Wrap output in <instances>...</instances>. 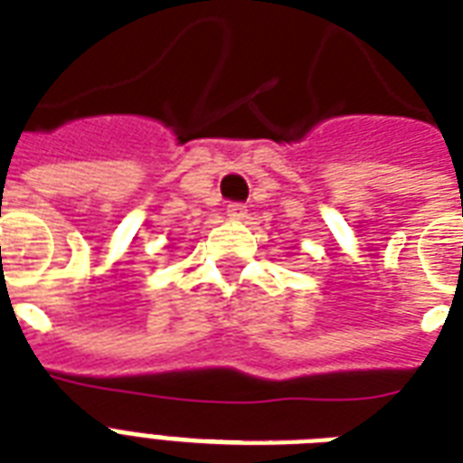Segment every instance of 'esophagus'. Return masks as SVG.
<instances>
[{"label":"esophagus","instance_id":"1","mask_svg":"<svg viewBox=\"0 0 463 463\" xmlns=\"http://www.w3.org/2000/svg\"><path fill=\"white\" fill-rule=\"evenodd\" d=\"M227 214L232 220H243V217H246V205H243V203H229Z\"/></svg>","mask_w":463,"mask_h":463}]
</instances>
